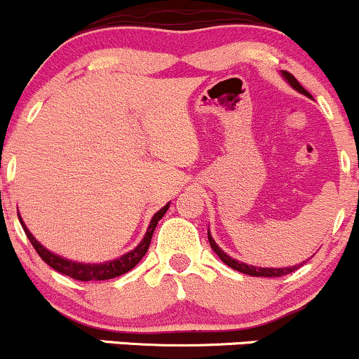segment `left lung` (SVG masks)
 I'll return each mask as SVG.
<instances>
[{
    "instance_id": "1",
    "label": "left lung",
    "mask_w": 359,
    "mask_h": 359,
    "mask_svg": "<svg viewBox=\"0 0 359 359\" xmlns=\"http://www.w3.org/2000/svg\"><path fill=\"white\" fill-rule=\"evenodd\" d=\"M280 75L284 76V80H286V82H287L289 86H291L292 88H294V90H298L299 94L306 95V97L311 99L310 92L304 90V88H303L302 86H299L298 80H296L294 76L291 75V73H289V72H280ZM207 236H209V243H210L212 250H214V252L217 253V257L221 258V260L224 262L226 265H229V267L234 269V271L243 272V273H248V276H253V277H280V276H286V273L294 272L296 269H299V267H302V265L304 264V262H303V264L292 265V267H255V265H248V264H245V262H240V260H236V258L229 257V255H227V253L224 252V250L219 248V245H217V243H215L214 238H212L210 229L207 231Z\"/></svg>"
}]
</instances>
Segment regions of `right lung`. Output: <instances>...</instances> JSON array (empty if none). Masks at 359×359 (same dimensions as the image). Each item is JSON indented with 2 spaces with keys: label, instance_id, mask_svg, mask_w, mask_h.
Instances as JSON below:
<instances>
[{
  "label": "right lung",
  "instance_id": "obj_1",
  "mask_svg": "<svg viewBox=\"0 0 359 359\" xmlns=\"http://www.w3.org/2000/svg\"><path fill=\"white\" fill-rule=\"evenodd\" d=\"M168 209H169V203H165L163 209L157 210L156 214H154V217L150 219V224L147 227V233H145L144 240L138 243L133 250H130L128 253H125V255H121L119 258H114V260L102 262V264H83V262L68 260V258L60 257L57 253L49 252L46 246H42L41 243L34 238V234L30 233L29 227L24 224V221H22L20 215H18V219H20V224H22V227H24L29 241L32 243V246L36 248V252L39 253V257L49 265V267H53L55 271L63 273V276H68V277H72V279H76V280H107V279H114V277L123 276V273L132 271L135 265H137L138 262L145 257V253H147V250H149L150 240H152L154 231H156L157 222L164 217V214L168 212Z\"/></svg>",
  "mask_w": 359,
  "mask_h": 359
}]
</instances>
